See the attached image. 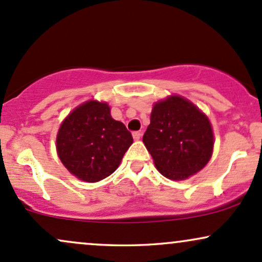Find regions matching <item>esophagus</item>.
<instances>
[{
    "mask_svg": "<svg viewBox=\"0 0 262 262\" xmlns=\"http://www.w3.org/2000/svg\"><path fill=\"white\" fill-rule=\"evenodd\" d=\"M140 137H141L140 132H134V133H133V139L134 140H139Z\"/></svg>",
    "mask_w": 262,
    "mask_h": 262,
    "instance_id": "1",
    "label": "esophagus"
}]
</instances>
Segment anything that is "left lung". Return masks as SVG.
Returning <instances> with one entry per match:
<instances>
[{
	"label": "left lung",
	"instance_id": "1",
	"mask_svg": "<svg viewBox=\"0 0 262 262\" xmlns=\"http://www.w3.org/2000/svg\"><path fill=\"white\" fill-rule=\"evenodd\" d=\"M143 141L156 169L170 180H186L209 161L214 145L208 117L181 96L156 102Z\"/></svg>",
	"mask_w": 262,
	"mask_h": 262
}]
</instances>
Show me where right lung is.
Instances as JSON below:
<instances>
[{
  "mask_svg": "<svg viewBox=\"0 0 262 262\" xmlns=\"http://www.w3.org/2000/svg\"><path fill=\"white\" fill-rule=\"evenodd\" d=\"M133 143L130 132L114 121L106 102L87 101L60 125L56 150L64 166L86 182H97L117 170Z\"/></svg>",
  "mask_w": 262,
  "mask_h": 262,
  "instance_id": "add662e5",
  "label": "right lung"
}]
</instances>
